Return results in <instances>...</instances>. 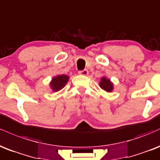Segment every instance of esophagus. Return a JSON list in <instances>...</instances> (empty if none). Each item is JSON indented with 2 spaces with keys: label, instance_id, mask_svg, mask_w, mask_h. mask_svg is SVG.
Instances as JSON below:
<instances>
[{
  "label": "esophagus",
  "instance_id": "34e87169",
  "mask_svg": "<svg viewBox=\"0 0 160 160\" xmlns=\"http://www.w3.org/2000/svg\"><path fill=\"white\" fill-rule=\"evenodd\" d=\"M78 74L82 75V76H87L88 74V69H84V70H81L78 72Z\"/></svg>",
  "mask_w": 160,
  "mask_h": 160
}]
</instances>
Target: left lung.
<instances>
[{"instance_id":"obj_1","label":"left lung","mask_w":160,"mask_h":160,"mask_svg":"<svg viewBox=\"0 0 160 160\" xmlns=\"http://www.w3.org/2000/svg\"><path fill=\"white\" fill-rule=\"evenodd\" d=\"M99 87L104 90V91L107 92H111L113 90V84L111 82L109 79H107L106 78L103 77V78H101V82L99 83Z\"/></svg>"}]
</instances>
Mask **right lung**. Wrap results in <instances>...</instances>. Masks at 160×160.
I'll use <instances>...</instances> for the list:
<instances>
[{"label":"right lung","mask_w":160,"mask_h":160,"mask_svg":"<svg viewBox=\"0 0 160 160\" xmlns=\"http://www.w3.org/2000/svg\"><path fill=\"white\" fill-rule=\"evenodd\" d=\"M68 80L69 77L66 76V75H61V76H55L52 78V82H51L50 87L52 89V91L54 92L59 91L62 88H64Z\"/></svg>","instance_id":"add662e5"}]
</instances>
